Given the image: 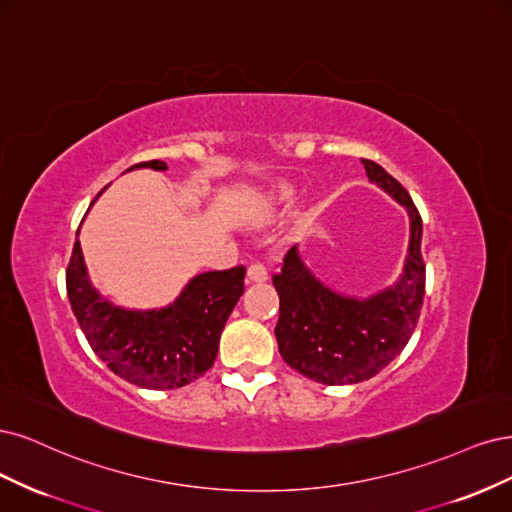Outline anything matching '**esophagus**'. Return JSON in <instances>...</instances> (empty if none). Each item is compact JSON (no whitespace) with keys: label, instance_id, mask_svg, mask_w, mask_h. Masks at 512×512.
Returning a JSON list of instances; mask_svg holds the SVG:
<instances>
[{"label":"esophagus","instance_id":"esophagus-1","mask_svg":"<svg viewBox=\"0 0 512 512\" xmlns=\"http://www.w3.org/2000/svg\"><path fill=\"white\" fill-rule=\"evenodd\" d=\"M249 280H253V283H263V280H268V268L263 266V263H251Z\"/></svg>","mask_w":512,"mask_h":512}]
</instances>
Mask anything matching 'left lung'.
Masks as SVG:
<instances>
[{
    "label": "left lung",
    "instance_id": "1",
    "mask_svg": "<svg viewBox=\"0 0 512 512\" xmlns=\"http://www.w3.org/2000/svg\"><path fill=\"white\" fill-rule=\"evenodd\" d=\"M361 163L372 183L408 210L410 242L398 283L366 300L346 298L304 266L298 246L272 276L280 300L278 351L293 370L323 385H355L389 366L415 332L425 295L421 214L391 174L370 159Z\"/></svg>",
    "mask_w": 512,
    "mask_h": 512
}]
</instances>
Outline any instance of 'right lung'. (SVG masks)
<instances>
[{"label": "right lung", "instance_id": "1", "mask_svg": "<svg viewBox=\"0 0 512 512\" xmlns=\"http://www.w3.org/2000/svg\"><path fill=\"white\" fill-rule=\"evenodd\" d=\"M168 170L159 159L131 166ZM246 268L204 272L159 310L114 306L91 283L80 242L65 270V287L82 334L93 353L127 383L142 389H176L212 368L227 317L244 293Z\"/></svg>", "mask_w": 512, "mask_h": 512}]
</instances>
